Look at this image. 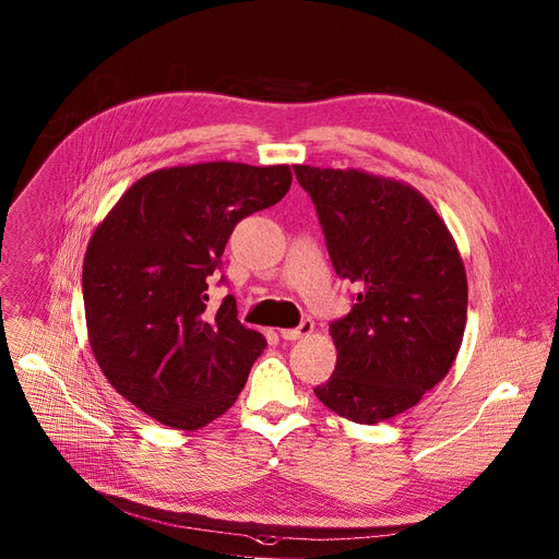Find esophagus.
Segmentation results:
<instances>
[{"mask_svg":"<svg viewBox=\"0 0 559 559\" xmlns=\"http://www.w3.org/2000/svg\"><path fill=\"white\" fill-rule=\"evenodd\" d=\"M311 332H313V320L305 318V320L300 322V326H295V330H280V336H282L284 341H298V338H302V336H309Z\"/></svg>","mask_w":559,"mask_h":559,"instance_id":"esophagus-1","label":"esophagus"}]
</instances>
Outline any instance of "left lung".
Returning <instances> with one entry per match:
<instances>
[{
    "label": "left lung",
    "mask_w": 559,
    "mask_h": 559,
    "mask_svg": "<svg viewBox=\"0 0 559 559\" xmlns=\"http://www.w3.org/2000/svg\"><path fill=\"white\" fill-rule=\"evenodd\" d=\"M316 205L338 277L356 286L330 324L336 368L316 397L356 424L395 417L451 370L467 322V273L424 195L360 169L293 164Z\"/></svg>",
    "instance_id": "left-lung-1"
}]
</instances>
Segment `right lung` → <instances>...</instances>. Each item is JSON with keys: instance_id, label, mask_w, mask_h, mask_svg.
I'll list each match as a JSON object with an SVG mask.
<instances>
[{"instance_id": "right-lung-1", "label": "right lung", "mask_w": 559, "mask_h": 559, "mask_svg": "<svg viewBox=\"0 0 559 559\" xmlns=\"http://www.w3.org/2000/svg\"><path fill=\"white\" fill-rule=\"evenodd\" d=\"M290 169L201 162L157 169L96 225L83 259L87 338L110 385L155 421L203 429L233 406L266 338L210 275L235 225L280 203Z\"/></svg>"}]
</instances>
